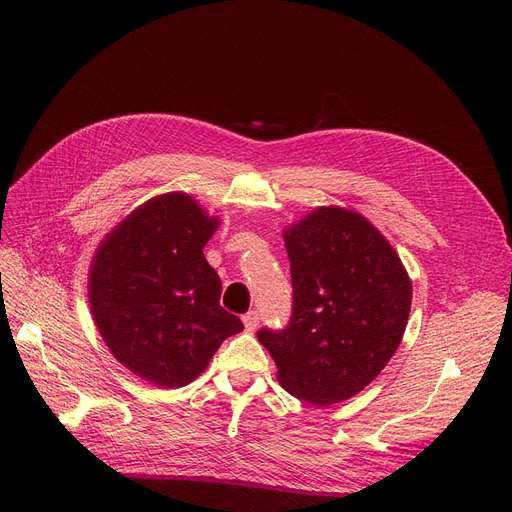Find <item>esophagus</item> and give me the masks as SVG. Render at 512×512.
Listing matches in <instances>:
<instances>
[{
    "mask_svg": "<svg viewBox=\"0 0 512 512\" xmlns=\"http://www.w3.org/2000/svg\"><path fill=\"white\" fill-rule=\"evenodd\" d=\"M258 322H260V314L256 312V309H252V312H247V314L243 316V324H245V331H256V327H258Z\"/></svg>",
    "mask_w": 512,
    "mask_h": 512,
    "instance_id": "obj_1",
    "label": "esophagus"
}]
</instances>
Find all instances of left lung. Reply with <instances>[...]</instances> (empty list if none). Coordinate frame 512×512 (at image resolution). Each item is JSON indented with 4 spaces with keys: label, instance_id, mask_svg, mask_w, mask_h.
I'll return each instance as SVG.
<instances>
[{
    "label": "left lung",
    "instance_id": "obj_1",
    "mask_svg": "<svg viewBox=\"0 0 512 512\" xmlns=\"http://www.w3.org/2000/svg\"><path fill=\"white\" fill-rule=\"evenodd\" d=\"M292 314L258 342L284 389L324 406L374 380L404 337L412 284L399 256L359 213L322 207L286 230Z\"/></svg>",
    "mask_w": 512,
    "mask_h": 512
}]
</instances>
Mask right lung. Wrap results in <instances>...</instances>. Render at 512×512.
Instances as JSON below:
<instances>
[{"label": "right lung", "mask_w": 512, "mask_h": 512, "mask_svg": "<svg viewBox=\"0 0 512 512\" xmlns=\"http://www.w3.org/2000/svg\"><path fill=\"white\" fill-rule=\"evenodd\" d=\"M218 228L190 196L149 200L108 235L89 277L91 314L115 359L156 386L177 389L243 331L220 305V275L203 256Z\"/></svg>", "instance_id": "right-lung-1"}]
</instances>
